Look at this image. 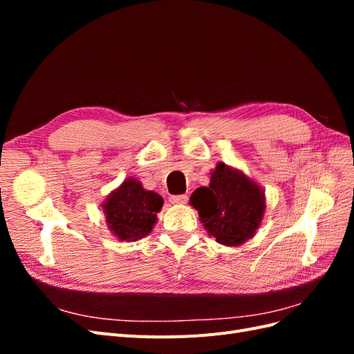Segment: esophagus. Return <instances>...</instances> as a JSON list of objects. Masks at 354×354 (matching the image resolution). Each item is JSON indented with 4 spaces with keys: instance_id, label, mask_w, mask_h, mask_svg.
I'll list each match as a JSON object with an SVG mask.
<instances>
[{
    "instance_id": "esophagus-1",
    "label": "esophagus",
    "mask_w": 354,
    "mask_h": 354,
    "mask_svg": "<svg viewBox=\"0 0 354 354\" xmlns=\"http://www.w3.org/2000/svg\"><path fill=\"white\" fill-rule=\"evenodd\" d=\"M171 203H186L187 202V195H173L169 196Z\"/></svg>"
}]
</instances>
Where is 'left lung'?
Masks as SVG:
<instances>
[{
    "mask_svg": "<svg viewBox=\"0 0 354 354\" xmlns=\"http://www.w3.org/2000/svg\"><path fill=\"white\" fill-rule=\"evenodd\" d=\"M199 220L209 236L226 246H239L261 226L266 211L264 190L242 171L218 162L209 186L198 187L190 196Z\"/></svg>",
    "mask_w": 354,
    "mask_h": 354,
    "instance_id": "left-lung-1",
    "label": "left lung"
}]
</instances>
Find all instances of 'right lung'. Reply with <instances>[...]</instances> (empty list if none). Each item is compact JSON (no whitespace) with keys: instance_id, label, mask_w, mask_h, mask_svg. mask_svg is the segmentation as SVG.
Masks as SVG:
<instances>
[{"instance_id":"obj_1","label":"right lung","mask_w":354,"mask_h":354,"mask_svg":"<svg viewBox=\"0 0 354 354\" xmlns=\"http://www.w3.org/2000/svg\"><path fill=\"white\" fill-rule=\"evenodd\" d=\"M162 205V196L143 189L137 178L128 177L120 187L111 192L102 208L113 236L120 241L136 242L152 232L158 221L156 212Z\"/></svg>"}]
</instances>
